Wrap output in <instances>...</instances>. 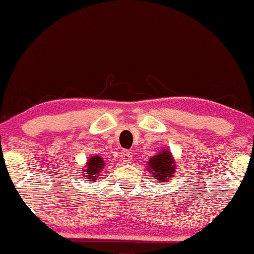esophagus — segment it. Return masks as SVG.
Masks as SVG:
<instances>
[{
    "instance_id": "34e87169",
    "label": "esophagus",
    "mask_w": 254,
    "mask_h": 254,
    "mask_svg": "<svg viewBox=\"0 0 254 254\" xmlns=\"http://www.w3.org/2000/svg\"><path fill=\"white\" fill-rule=\"evenodd\" d=\"M132 152L128 151V150H123L122 151V155H121V159H122L123 163H130L131 159H132Z\"/></svg>"
}]
</instances>
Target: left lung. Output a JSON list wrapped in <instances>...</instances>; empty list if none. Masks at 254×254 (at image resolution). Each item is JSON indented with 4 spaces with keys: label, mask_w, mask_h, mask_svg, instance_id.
Returning a JSON list of instances; mask_svg holds the SVG:
<instances>
[{
    "label": "left lung",
    "mask_w": 254,
    "mask_h": 254,
    "mask_svg": "<svg viewBox=\"0 0 254 254\" xmlns=\"http://www.w3.org/2000/svg\"><path fill=\"white\" fill-rule=\"evenodd\" d=\"M146 168L157 182L167 183L174 179V173L176 172L175 159L168 149H160L158 154L149 159Z\"/></svg>",
    "instance_id": "left-lung-1"
}]
</instances>
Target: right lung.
Wrapping results in <instances>:
<instances>
[{
	"label": "right lung",
	"instance_id": "right-lung-1",
	"mask_svg": "<svg viewBox=\"0 0 254 254\" xmlns=\"http://www.w3.org/2000/svg\"><path fill=\"white\" fill-rule=\"evenodd\" d=\"M104 167H105V162L102 157L98 155L89 157V159L87 160L86 165L82 168L83 178L89 181H95L102 174Z\"/></svg>",
	"mask_w": 254,
	"mask_h": 254
}]
</instances>
